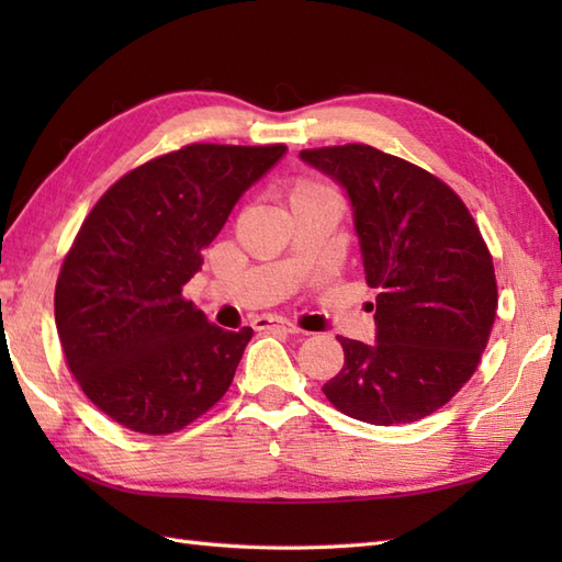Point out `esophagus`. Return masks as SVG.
Segmentation results:
<instances>
[{"label":"esophagus","mask_w":562,"mask_h":562,"mask_svg":"<svg viewBox=\"0 0 562 562\" xmlns=\"http://www.w3.org/2000/svg\"><path fill=\"white\" fill-rule=\"evenodd\" d=\"M254 328L256 330H262V333H290V336H294V333H300V328L292 326L290 321H282V318H272V316H260L254 321Z\"/></svg>","instance_id":"1"}]
</instances>
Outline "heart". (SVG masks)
<instances>
[{
  "label": "heart",
  "instance_id": "heart-1",
  "mask_svg": "<svg viewBox=\"0 0 562 562\" xmlns=\"http://www.w3.org/2000/svg\"><path fill=\"white\" fill-rule=\"evenodd\" d=\"M321 193H330V190L324 183L312 181V178H296V181L290 188V202L302 200V198H312V195H321Z\"/></svg>",
  "mask_w": 562,
  "mask_h": 562
}]
</instances>
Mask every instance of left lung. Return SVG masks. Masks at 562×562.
<instances>
[{
	"instance_id": "1",
	"label": "left lung",
	"mask_w": 562,
	"mask_h": 562,
	"mask_svg": "<svg viewBox=\"0 0 562 562\" xmlns=\"http://www.w3.org/2000/svg\"><path fill=\"white\" fill-rule=\"evenodd\" d=\"M348 190L376 342L338 336L345 364L326 398L369 425L417 423L473 376L497 314L493 256L473 214L437 176L369 145L302 149Z\"/></svg>"
}]
</instances>
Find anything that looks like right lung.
<instances>
[{"instance_id":"1","label":"right lung","mask_w":562,"mask_h":562,"mask_svg":"<svg viewBox=\"0 0 562 562\" xmlns=\"http://www.w3.org/2000/svg\"><path fill=\"white\" fill-rule=\"evenodd\" d=\"M284 149L186 145L117 178L81 222L55 284V324L83 396L117 425L178 432L232 386L254 330L210 324L183 284Z\"/></svg>"}]
</instances>
